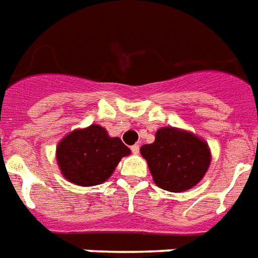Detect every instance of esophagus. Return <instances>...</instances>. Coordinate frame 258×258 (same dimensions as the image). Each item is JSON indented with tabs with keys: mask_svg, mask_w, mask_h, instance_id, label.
<instances>
[{
	"mask_svg": "<svg viewBox=\"0 0 258 258\" xmlns=\"http://www.w3.org/2000/svg\"><path fill=\"white\" fill-rule=\"evenodd\" d=\"M131 150H132V153L133 154H139V144H135V146H132V147H131Z\"/></svg>",
	"mask_w": 258,
	"mask_h": 258,
	"instance_id": "34e87169",
	"label": "esophagus"
}]
</instances>
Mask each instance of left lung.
<instances>
[{
    "label": "left lung",
    "instance_id": "1",
    "mask_svg": "<svg viewBox=\"0 0 258 258\" xmlns=\"http://www.w3.org/2000/svg\"><path fill=\"white\" fill-rule=\"evenodd\" d=\"M140 154L147 161L155 184L173 193L196 186L211 162V151L204 139L172 126L160 127L154 142L142 146Z\"/></svg>",
    "mask_w": 258,
    "mask_h": 258
}]
</instances>
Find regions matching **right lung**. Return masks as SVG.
<instances>
[{"mask_svg": "<svg viewBox=\"0 0 258 258\" xmlns=\"http://www.w3.org/2000/svg\"><path fill=\"white\" fill-rule=\"evenodd\" d=\"M131 154L119 138H111L107 129L90 125L69 132L56 146V164L63 178L78 186L104 183L122 157Z\"/></svg>", "mask_w": 258, "mask_h": 258, "instance_id": "obj_1", "label": "right lung"}]
</instances>
